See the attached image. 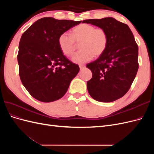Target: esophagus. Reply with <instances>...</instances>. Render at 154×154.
<instances>
[{
	"mask_svg": "<svg viewBox=\"0 0 154 154\" xmlns=\"http://www.w3.org/2000/svg\"><path fill=\"white\" fill-rule=\"evenodd\" d=\"M79 67H80V69L81 71H82V70H83V69H84V68L85 67V66H84V65H83V64L80 65V66H79Z\"/></svg>",
	"mask_w": 154,
	"mask_h": 154,
	"instance_id": "obj_1",
	"label": "esophagus"
}]
</instances>
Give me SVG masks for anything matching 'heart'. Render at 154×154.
Listing matches in <instances>:
<instances>
[{"mask_svg":"<svg viewBox=\"0 0 154 154\" xmlns=\"http://www.w3.org/2000/svg\"><path fill=\"white\" fill-rule=\"evenodd\" d=\"M108 35L103 28H96L88 24H81L72 29L71 36L67 32L60 35L58 44L62 53L70 57L74 49L76 42L80 43V51L74 54L72 61L77 64L91 61L93 57H98L103 54L108 44Z\"/></svg>","mask_w":154,"mask_h":154,"instance_id":"1","label":"heart"}]
</instances>
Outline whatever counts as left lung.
Listing matches in <instances>:
<instances>
[{
  "label": "left lung",
  "instance_id": "8db88e82",
  "mask_svg": "<svg viewBox=\"0 0 154 154\" xmlns=\"http://www.w3.org/2000/svg\"><path fill=\"white\" fill-rule=\"evenodd\" d=\"M104 29L108 44L95 61L87 65L92 72L87 82L88 93L93 99L112 102L123 97L130 89L139 68L138 46L129 27L112 17L85 20Z\"/></svg>",
  "mask_w": 154,
  "mask_h": 154
}]
</instances>
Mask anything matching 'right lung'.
I'll use <instances>...</instances> for the list:
<instances>
[{
	"instance_id": "1",
	"label": "right lung",
	"mask_w": 154,
	"mask_h": 154,
	"mask_svg": "<svg viewBox=\"0 0 154 154\" xmlns=\"http://www.w3.org/2000/svg\"><path fill=\"white\" fill-rule=\"evenodd\" d=\"M82 21L44 17L22 34L17 56L23 85L40 101L52 102L62 97L80 71L60 51L58 38Z\"/></svg>"
}]
</instances>
